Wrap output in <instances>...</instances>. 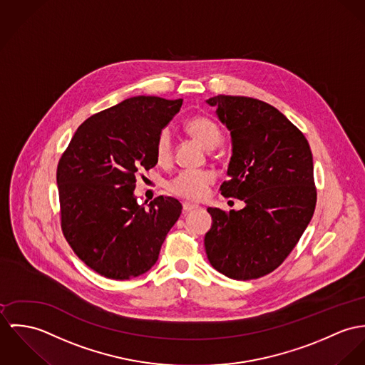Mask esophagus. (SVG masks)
<instances>
[{
    "label": "esophagus",
    "instance_id": "1",
    "mask_svg": "<svg viewBox=\"0 0 365 365\" xmlns=\"http://www.w3.org/2000/svg\"><path fill=\"white\" fill-rule=\"evenodd\" d=\"M182 207H183V211H186V212H189V211H193V210H197V208H199V205L187 202H183V204H182Z\"/></svg>",
    "mask_w": 365,
    "mask_h": 365
}]
</instances>
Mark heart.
Masks as SVG:
<instances>
[{"label":"heart","mask_w":365,"mask_h":365,"mask_svg":"<svg viewBox=\"0 0 365 365\" xmlns=\"http://www.w3.org/2000/svg\"><path fill=\"white\" fill-rule=\"evenodd\" d=\"M187 133L195 137L204 148L212 150L221 141V130L218 124L208 116H193L186 122ZM155 158L160 163H169L173 153L172 131L163 127L155 138ZM215 175L207 169H183L170 182L169 192L189 202H200L214 183Z\"/></svg>","instance_id":"1"}]
</instances>
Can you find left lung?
I'll use <instances>...</instances> for the list:
<instances>
[{
  "label": "left lung",
  "mask_w": 365,
  "mask_h": 365,
  "mask_svg": "<svg viewBox=\"0 0 365 365\" xmlns=\"http://www.w3.org/2000/svg\"><path fill=\"white\" fill-rule=\"evenodd\" d=\"M207 103L217 106L232 135L230 179L221 195L246 205L230 212L207 208L212 227L204 238L205 253L230 279H259L283 263L314 215L312 153L302 131L263 101L218 95Z\"/></svg>",
  "instance_id": "left-lung-1"
}]
</instances>
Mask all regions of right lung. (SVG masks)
Masks as SVG:
<instances>
[{
	"instance_id": "right-lung-1",
	"label": "right lung",
	"mask_w": 365,
	"mask_h": 365,
	"mask_svg": "<svg viewBox=\"0 0 365 365\" xmlns=\"http://www.w3.org/2000/svg\"><path fill=\"white\" fill-rule=\"evenodd\" d=\"M183 99L134 96L98 112L77 128L57 165L64 238L98 274L125 280L148 272L182 204L160 196L138 205L141 170L157 165L155 138Z\"/></svg>"
}]
</instances>
